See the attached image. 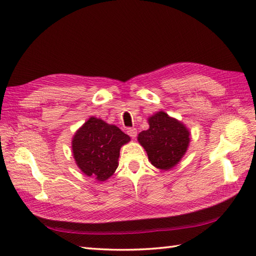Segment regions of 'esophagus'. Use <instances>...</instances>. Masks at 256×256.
Returning a JSON list of instances; mask_svg holds the SVG:
<instances>
[{
    "label": "esophagus",
    "instance_id": "1",
    "mask_svg": "<svg viewBox=\"0 0 256 256\" xmlns=\"http://www.w3.org/2000/svg\"><path fill=\"white\" fill-rule=\"evenodd\" d=\"M126 133H128L132 138H136V135H138V130L135 128H128Z\"/></svg>",
    "mask_w": 256,
    "mask_h": 256
}]
</instances>
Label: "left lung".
<instances>
[{"instance_id": "obj_1", "label": "left lung", "mask_w": 256, "mask_h": 256, "mask_svg": "<svg viewBox=\"0 0 256 256\" xmlns=\"http://www.w3.org/2000/svg\"><path fill=\"white\" fill-rule=\"evenodd\" d=\"M148 121L150 128L138 134V143L148 153L152 165L162 170H172L188 150L189 130L164 111L153 114Z\"/></svg>"}]
</instances>
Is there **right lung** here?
Listing matches in <instances>:
<instances>
[{
  "label": "right lung",
  "instance_id": "1",
  "mask_svg": "<svg viewBox=\"0 0 256 256\" xmlns=\"http://www.w3.org/2000/svg\"><path fill=\"white\" fill-rule=\"evenodd\" d=\"M130 140L131 138L116 125L91 116L72 140L76 164L84 175L106 182L118 166L120 150Z\"/></svg>",
  "mask_w": 256,
  "mask_h": 256
}]
</instances>
